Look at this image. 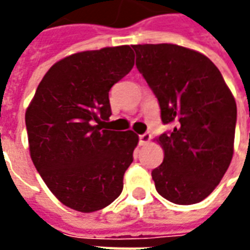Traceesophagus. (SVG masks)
I'll return each mask as SVG.
<instances>
[{"label": "esophagus", "mask_w": 250, "mask_h": 250, "mask_svg": "<svg viewBox=\"0 0 250 250\" xmlns=\"http://www.w3.org/2000/svg\"><path fill=\"white\" fill-rule=\"evenodd\" d=\"M150 141H151V135H150L148 132L139 136V143H141V146H146L147 143H150Z\"/></svg>", "instance_id": "1"}]
</instances>
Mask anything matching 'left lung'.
Segmentation results:
<instances>
[{
	"label": "left lung",
	"instance_id": "left-lung-1",
	"mask_svg": "<svg viewBox=\"0 0 250 250\" xmlns=\"http://www.w3.org/2000/svg\"><path fill=\"white\" fill-rule=\"evenodd\" d=\"M136 68L155 95L165 158L151 171L157 191L178 205L201 202L233 157L237 107L218 68L198 52L174 44L132 45Z\"/></svg>",
	"mask_w": 250,
	"mask_h": 250
}]
</instances>
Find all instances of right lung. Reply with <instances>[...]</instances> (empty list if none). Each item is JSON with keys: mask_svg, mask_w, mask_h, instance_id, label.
Wrapping results in <instances>:
<instances>
[{"mask_svg": "<svg viewBox=\"0 0 250 250\" xmlns=\"http://www.w3.org/2000/svg\"><path fill=\"white\" fill-rule=\"evenodd\" d=\"M128 45L62 59L37 87L26 109L30 158L52 193L83 213L108 206L123 190L134 157V131L104 130L108 92L134 66Z\"/></svg>", "mask_w": 250, "mask_h": 250, "instance_id": "right-lung-1", "label": "right lung"}]
</instances>
